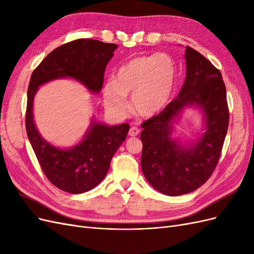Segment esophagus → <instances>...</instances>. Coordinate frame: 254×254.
<instances>
[{
  "label": "esophagus",
  "instance_id": "obj_1",
  "mask_svg": "<svg viewBox=\"0 0 254 254\" xmlns=\"http://www.w3.org/2000/svg\"><path fill=\"white\" fill-rule=\"evenodd\" d=\"M139 132H140V130L137 129V127H131L129 129V132H128V134L130 135V136H136L137 134H139Z\"/></svg>",
  "mask_w": 254,
  "mask_h": 254
}]
</instances>
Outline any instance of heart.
<instances>
[{
  "label": "heart",
  "mask_w": 254,
  "mask_h": 254,
  "mask_svg": "<svg viewBox=\"0 0 254 254\" xmlns=\"http://www.w3.org/2000/svg\"><path fill=\"white\" fill-rule=\"evenodd\" d=\"M176 66L166 54L136 56L122 64L113 81L103 88L105 107L115 117L127 112L126 96L131 95V108L140 117L151 118L162 110L172 96Z\"/></svg>",
  "instance_id": "heart-1"
}]
</instances>
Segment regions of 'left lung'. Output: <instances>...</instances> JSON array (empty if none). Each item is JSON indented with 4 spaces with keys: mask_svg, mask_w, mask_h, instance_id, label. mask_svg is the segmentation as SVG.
Masks as SVG:
<instances>
[{
    "mask_svg": "<svg viewBox=\"0 0 254 254\" xmlns=\"http://www.w3.org/2000/svg\"><path fill=\"white\" fill-rule=\"evenodd\" d=\"M187 77L179 95L156 117L143 122L141 166L152 188L168 196L194 191L212 176L229 126L226 86L218 68L200 53L186 49ZM188 105L199 106L205 132L190 148L171 139L172 121Z\"/></svg>",
    "mask_w": 254,
    "mask_h": 254,
    "instance_id": "left-lung-1",
    "label": "left lung"
}]
</instances>
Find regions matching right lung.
Here are the masks:
<instances>
[{
	"label": "right lung",
	"instance_id": "obj_1",
	"mask_svg": "<svg viewBox=\"0 0 254 254\" xmlns=\"http://www.w3.org/2000/svg\"><path fill=\"white\" fill-rule=\"evenodd\" d=\"M117 48L114 43L93 39L74 40L51 52L30 76L25 115L28 140L47 178L66 193L81 194L102 182L130 126H107L92 121L79 144L70 149H61L45 141L36 128L33 115L35 94L41 84L63 77H71L98 93L103 88L106 66Z\"/></svg>",
	"mask_w": 254,
	"mask_h": 254
}]
</instances>
